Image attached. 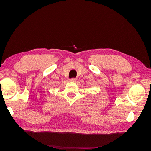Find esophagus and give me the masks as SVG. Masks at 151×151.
Here are the masks:
<instances>
[{"label": "esophagus", "instance_id": "1", "mask_svg": "<svg viewBox=\"0 0 151 151\" xmlns=\"http://www.w3.org/2000/svg\"><path fill=\"white\" fill-rule=\"evenodd\" d=\"M76 81H77V79H75V78H72V79H70V81L72 82V83H76Z\"/></svg>", "mask_w": 151, "mask_h": 151}]
</instances>
